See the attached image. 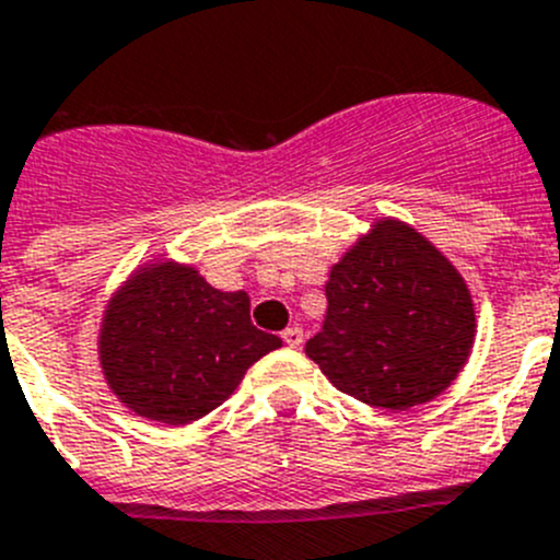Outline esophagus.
Wrapping results in <instances>:
<instances>
[{"label": "esophagus", "mask_w": 560, "mask_h": 560, "mask_svg": "<svg viewBox=\"0 0 560 560\" xmlns=\"http://www.w3.org/2000/svg\"><path fill=\"white\" fill-rule=\"evenodd\" d=\"M283 341L289 343V347H300V343H302V330H300V327H285V330H283Z\"/></svg>", "instance_id": "esophagus-1"}]
</instances>
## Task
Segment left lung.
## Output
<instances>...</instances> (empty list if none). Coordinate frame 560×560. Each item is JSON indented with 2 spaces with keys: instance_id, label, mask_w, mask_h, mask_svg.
I'll use <instances>...</instances> for the list:
<instances>
[{
  "instance_id": "obj_1",
  "label": "left lung",
  "mask_w": 560,
  "mask_h": 560,
  "mask_svg": "<svg viewBox=\"0 0 560 560\" xmlns=\"http://www.w3.org/2000/svg\"><path fill=\"white\" fill-rule=\"evenodd\" d=\"M327 316L305 355L338 392L408 410L447 392L475 343V302L453 260L383 217L332 264Z\"/></svg>"
}]
</instances>
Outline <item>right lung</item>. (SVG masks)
I'll return each mask as SVG.
<instances>
[{"label":"right lung","instance_id":"1","mask_svg":"<svg viewBox=\"0 0 560 560\" xmlns=\"http://www.w3.org/2000/svg\"><path fill=\"white\" fill-rule=\"evenodd\" d=\"M277 347L280 338L249 322L246 291L213 289L177 260L138 266L107 300L96 338L119 402L174 428L208 417Z\"/></svg>","mask_w":560,"mask_h":560}]
</instances>
